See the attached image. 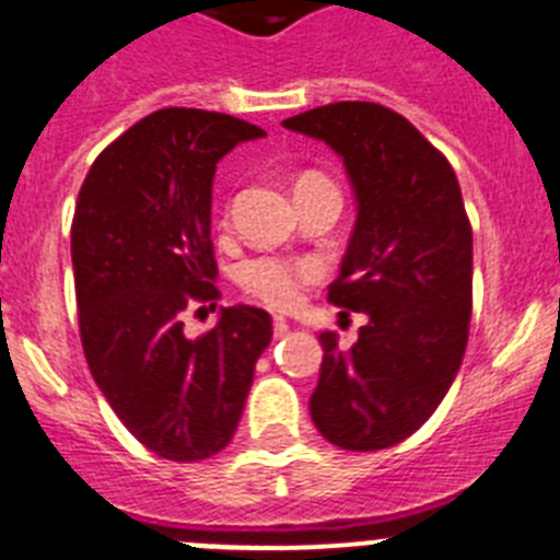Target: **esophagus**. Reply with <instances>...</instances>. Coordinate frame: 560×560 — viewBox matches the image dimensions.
<instances>
[{"mask_svg":"<svg viewBox=\"0 0 560 560\" xmlns=\"http://www.w3.org/2000/svg\"><path fill=\"white\" fill-rule=\"evenodd\" d=\"M289 330H291L289 319H283V316H275V339H283Z\"/></svg>","mask_w":560,"mask_h":560,"instance_id":"esophagus-1","label":"esophagus"}]
</instances>
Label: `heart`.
<instances>
[{"label": "heart", "mask_w": 560, "mask_h": 560, "mask_svg": "<svg viewBox=\"0 0 560 560\" xmlns=\"http://www.w3.org/2000/svg\"><path fill=\"white\" fill-rule=\"evenodd\" d=\"M311 179V176H303ZM300 179V182H303ZM241 285L249 294L260 296L266 303L291 308L303 300V289L319 277V266L314 260H289V257H255L246 260L237 271Z\"/></svg>", "instance_id": "obj_1"}]
</instances>
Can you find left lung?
Here are the masks:
<instances>
[{
    "label": "left lung",
    "mask_w": 560,
    "mask_h": 560,
    "mask_svg": "<svg viewBox=\"0 0 560 560\" xmlns=\"http://www.w3.org/2000/svg\"><path fill=\"white\" fill-rule=\"evenodd\" d=\"M341 156L355 224L328 300L368 314L350 350L323 330L311 420L328 443L378 452L446 398L471 323V224L452 165L393 108L345 101L283 120Z\"/></svg>",
    "instance_id": "obj_1"
}]
</instances>
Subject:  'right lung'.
<instances>
[{
  "mask_svg": "<svg viewBox=\"0 0 560 560\" xmlns=\"http://www.w3.org/2000/svg\"><path fill=\"white\" fill-rule=\"evenodd\" d=\"M260 137L230 114L160 108L97 156L78 196L72 269L86 364L122 427L173 463L230 443L271 341V316L252 305L221 308L199 339L182 330V311L219 296L215 165Z\"/></svg>",
  "mask_w": 560,
  "mask_h": 560,
  "instance_id": "add662e5",
  "label": "right lung"
}]
</instances>
